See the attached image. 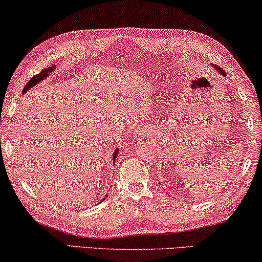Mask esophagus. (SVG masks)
I'll return each instance as SVG.
<instances>
[{
  "label": "esophagus",
  "mask_w": 262,
  "mask_h": 262,
  "mask_svg": "<svg viewBox=\"0 0 262 262\" xmlns=\"http://www.w3.org/2000/svg\"><path fill=\"white\" fill-rule=\"evenodd\" d=\"M147 135V128L143 126V124H140V126H136L134 134H133V140L134 141H141V140Z\"/></svg>",
  "instance_id": "obj_1"
}]
</instances>
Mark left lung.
Returning a JSON list of instances; mask_svg holds the SVG:
<instances>
[{"label":"left lung","instance_id":"8db88e82","mask_svg":"<svg viewBox=\"0 0 262 262\" xmlns=\"http://www.w3.org/2000/svg\"><path fill=\"white\" fill-rule=\"evenodd\" d=\"M214 68H215V69H216V72L220 73L221 75H225V72H224V70H222L220 67H214Z\"/></svg>","mask_w":262,"mask_h":262}]
</instances>
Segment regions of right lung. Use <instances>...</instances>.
I'll return each mask as SVG.
<instances>
[{"label":"right lung","mask_w":262,"mask_h":262,"mask_svg":"<svg viewBox=\"0 0 262 262\" xmlns=\"http://www.w3.org/2000/svg\"><path fill=\"white\" fill-rule=\"evenodd\" d=\"M54 69H55V66H52V67L46 68V69L42 70L41 73H38L37 75H35V76L31 77V79L29 80L28 83H27V84L25 85V88H23V94H25L27 91H29L30 88H33L35 84H37V83H38V82H41L42 80H45L46 77L48 76L49 74L52 73ZM118 154H119V149H116V150L114 151V153H113V161H115V160H116V156H118ZM107 195H108V194H107ZM107 195H106V198H107Z\"/></svg>","instance_id":"1"}]
</instances>
